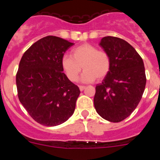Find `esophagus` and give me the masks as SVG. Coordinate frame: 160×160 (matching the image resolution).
Returning a JSON list of instances; mask_svg holds the SVG:
<instances>
[{
    "instance_id": "obj_1",
    "label": "esophagus",
    "mask_w": 160,
    "mask_h": 160,
    "mask_svg": "<svg viewBox=\"0 0 160 160\" xmlns=\"http://www.w3.org/2000/svg\"><path fill=\"white\" fill-rule=\"evenodd\" d=\"M85 88H86V87H85V86H79V89H80V90H81V91H82Z\"/></svg>"
}]
</instances>
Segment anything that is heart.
Wrapping results in <instances>:
<instances>
[{
	"instance_id": "b5f03b06",
	"label": "heart",
	"mask_w": 160,
	"mask_h": 160,
	"mask_svg": "<svg viewBox=\"0 0 160 160\" xmlns=\"http://www.w3.org/2000/svg\"><path fill=\"white\" fill-rule=\"evenodd\" d=\"M61 64L71 82L77 81L83 68L85 71L82 75V81L91 82L97 78L102 79L107 75L111 68V60L106 52L98 50L91 44L84 43L72 49L71 57L63 56Z\"/></svg>"
}]
</instances>
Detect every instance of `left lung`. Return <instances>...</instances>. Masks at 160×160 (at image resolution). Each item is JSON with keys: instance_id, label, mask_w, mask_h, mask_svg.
<instances>
[{"instance_id": "left-lung-1", "label": "left lung", "mask_w": 160, "mask_h": 160, "mask_svg": "<svg viewBox=\"0 0 160 160\" xmlns=\"http://www.w3.org/2000/svg\"><path fill=\"white\" fill-rule=\"evenodd\" d=\"M99 46L109 55L111 68L102 83L95 87L94 104L102 118L118 122L135 111L146 86L143 61L128 42L104 37Z\"/></svg>"}]
</instances>
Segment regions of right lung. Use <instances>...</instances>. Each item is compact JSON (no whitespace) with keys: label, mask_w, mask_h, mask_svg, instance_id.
Here are the masks:
<instances>
[{"label":"right lung","mask_w":160,"mask_h":160,"mask_svg":"<svg viewBox=\"0 0 160 160\" xmlns=\"http://www.w3.org/2000/svg\"><path fill=\"white\" fill-rule=\"evenodd\" d=\"M73 43L47 36L25 51L16 76L18 98L33 119L54 127L74 112L80 90L63 73L61 61Z\"/></svg>","instance_id":"1"}]
</instances>
